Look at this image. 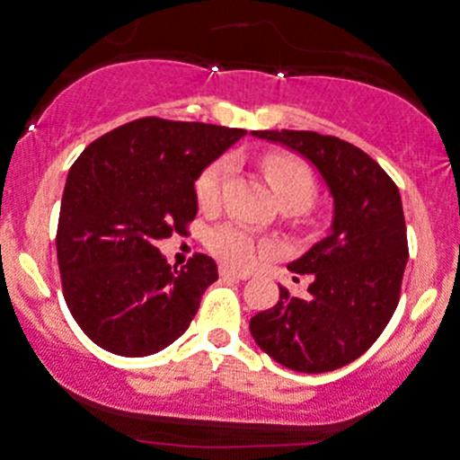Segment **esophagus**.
<instances>
[{"label":"esophagus","instance_id":"34e87169","mask_svg":"<svg viewBox=\"0 0 460 460\" xmlns=\"http://www.w3.org/2000/svg\"><path fill=\"white\" fill-rule=\"evenodd\" d=\"M219 274L226 279H248L250 272H239V270H232L228 265H219Z\"/></svg>","mask_w":460,"mask_h":460}]
</instances>
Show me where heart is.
Masks as SVG:
<instances>
[{"label": "heart", "instance_id": "obj_1", "mask_svg": "<svg viewBox=\"0 0 460 460\" xmlns=\"http://www.w3.org/2000/svg\"><path fill=\"white\" fill-rule=\"evenodd\" d=\"M257 164L281 206L292 210V219L305 221L310 217L307 206L316 197V177L310 165L290 153H263L257 157ZM230 174L232 164L228 157L215 159L199 172L195 197L201 210L210 212L221 206ZM206 243L215 257L230 265H248L270 250L268 241L234 224H226L212 230Z\"/></svg>", "mask_w": 460, "mask_h": 460}]
</instances>
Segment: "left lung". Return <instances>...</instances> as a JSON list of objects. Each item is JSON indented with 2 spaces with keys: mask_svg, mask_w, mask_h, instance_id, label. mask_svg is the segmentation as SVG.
Here are the masks:
<instances>
[{
  "mask_svg": "<svg viewBox=\"0 0 460 460\" xmlns=\"http://www.w3.org/2000/svg\"><path fill=\"white\" fill-rule=\"evenodd\" d=\"M307 157L334 197L332 234L288 265L307 274L299 299L279 286V301L250 319L259 348L290 370L343 367L370 349L401 299L407 263L403 206L390 174L357 146L310 130H254Z\"/></svg>",
  "mask_w": 460,
  "mask_h": 460,
  "instance_id": "obj_1",
  "label": "left lung"
}]
</instances>
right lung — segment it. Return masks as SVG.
<instances>
[{
	"label": "right lung",
	"instance_id": "add662e5",
	"mask_svg": "<svg viewBox=\"0 0 460 460\" xmlns=\"http://www.w3.org/2000/svg\"><path fill=\"white\" fill-rule=\"evenodd\" d=\"M245 130L144 117L106 132L75 161L61 197L57 263L66 305L99 348L148 357L195 319L219 279L208 254L170 268L157 241L197 217L195 181Z\"/></svg>",
	"mask_w": 460,
	"mask_h": 460
}]
</instances>
